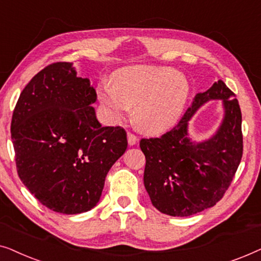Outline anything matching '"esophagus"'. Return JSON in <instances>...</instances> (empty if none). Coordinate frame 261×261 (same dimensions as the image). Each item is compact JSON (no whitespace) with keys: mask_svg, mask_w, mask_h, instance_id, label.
Masks as SVG:
<instances>
[{"mask_svg":"<svg viewBox=\"0 0 261 261\" xmlns=\"http://www.w3.org/2000/svg\"><path fill=\"white\" fill-rule=\"evenodd\" d=\"M127 139H128V144H129L130 146H133L138 142V137L135 134L130 133V132H128L127 133Z\"/></svg>","mask_w":261,"mask_h":261,"instance_id":"esophagus-1","label":"esophagus"}]
</instances>
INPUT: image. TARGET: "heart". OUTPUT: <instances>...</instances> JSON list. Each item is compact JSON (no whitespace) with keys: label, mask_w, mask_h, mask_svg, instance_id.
I'll return each mask as SVG.
<instances>
[{"label":"heart","mask_w":261,"mask_h":261,"mask_svg":"<svg viewBox=\"0 0 261 261\" xmlns=\"http://www.w3.org/2000/svg\"><path fill=\"white\" fill-rule=\"evenodd\" d=\"M189 84L183 74L169 67L132 66L117 72L113 85L102 84L97 97L106 119L122 121L134 107V121L146 133H163L183 112Z\"/></svg>","instance_id":"b5f03b06"}]
</instances>
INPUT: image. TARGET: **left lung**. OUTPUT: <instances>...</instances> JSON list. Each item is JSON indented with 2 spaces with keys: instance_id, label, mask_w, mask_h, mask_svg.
Masks as SVG:
<instances>
[{
  "instance_id": "1",
  "label": "left lung",
  "mask_w": 261,
  "mask_h": 261,
  "mask_svg": "<svg viewBox=\"0 0 261 261\" xmlns=\"http://www.w3.org/2000/svg\"><path fill=\"white\" fill-rule=\"evenodd\" d=\"M210 99H222L225 117L217 134L203 143L187 135L188 121ZM241 110L222 81L192 99L183 117L159 138L141 139L144 184L152 204L170 216H190L214 206L228 190L242 158Z\"/></svg>"
}]
</instances>
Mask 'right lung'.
<instances>
[{"mask_svg":"<svg viewBox=\"0 0 261 261\" xmlns=\"http://www.w3.org/2000/svg\"><path fill=\"white\" fill-rule=\"evenodd\" d=\"M96 98L90 81L59 62L35 74L17 99L10 124L17 174L53 212L94 208L127 148L122 127H102L96 119Z\"/></svg>","mask_w":261,"mask_h":261,"instance_id":"add662e5","label":"right lung"}]
</instances>
